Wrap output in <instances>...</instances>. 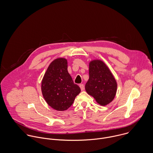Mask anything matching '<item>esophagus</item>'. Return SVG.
<instances>
[{
	"label": "esophagus",
	"mask_w": 153,
	"mask_h": 153,
	"mask_svg": "<svg viewBox=\"0 0 153 153\" xmlns=\"http://www.w3.org/2000/svg\"><path fill=\"white\" fill-rule=\"evenodd\" d=\"M79 87L81 88V91H83L84 89V85L81 84H79Z\"/></svg>",
	"instance_id": "34e87169"
}]
</instances>
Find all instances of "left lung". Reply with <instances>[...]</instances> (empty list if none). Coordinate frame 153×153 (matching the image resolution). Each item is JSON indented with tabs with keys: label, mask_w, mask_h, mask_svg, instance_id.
Segmentation results:
<instances>
[{
	"label": "left lung",
	"mask_w": 153,
	"mask_h": 153,
	"mask_svg": "<svg viewBox=\"0 0 153 153\" xmlns=\"http://www.w3.org/2000/svg\"><path fill=\"white\" fill-rule=\"evenodd\" d=\"M89 75L85 87L88 94L102 106L111 102L116 95L117 84L108 67L101 60L91 61Z\"/></svg>",
	"instance_id": "left-lung-1"
}]
</instances>
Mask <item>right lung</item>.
<instances>
[{"label": "right lung", "instance_id": "add662e5", "mask_svg": "<svg viewBox=\"0 0 153 153\" xmlns=\"http://www.w3.org/2000/svg\"><path fill=\"white\" fill-rule=\"evenodd\" d=\"M41 90L44 99L52 108L63 111L72 105L81 89L68 73L65 58H57L50 64L42 81Z\"/></svg>", "mask_w": 153, "mask_h": 153}]
</instances>
